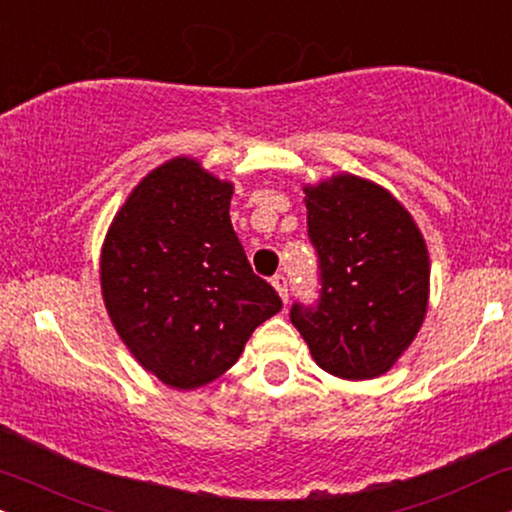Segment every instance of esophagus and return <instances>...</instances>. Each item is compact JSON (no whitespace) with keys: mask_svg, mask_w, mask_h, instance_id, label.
Returning a JSON list of instances; mask_svg holds the SVG:
<instances>
[{"mask_svg":"<svg viewBox=\"0 0 512 512\" xmlns=\"http://www.w3.org/2000/svg\"><path fill=\"white\" fill-rule=\"evenodd\" d=\"M271 283H274V288L278 290V295H281L283 302H288V276L285 274H276L274 278H271Z\"/></svg>","mask_w":512,"mask_h":512,"instance_id":"obj_1","label":"esophagus"}]
</instances>
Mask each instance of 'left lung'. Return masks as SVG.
<instances>
[{
	"instance_id": "8db88e82",
	"label": "left lung",
	"mask_w": 512,
	"mask_h": 512,
	"mask_svg": "<svg viewBox=\"0 0 512 512\" xmlns=\"http://www.w3.org/2000/svg\"><path fill=\"white\" fill-rule=\"evenodd\" d=\"M304 192L318 297L290 306L292 325L325 372L342 379L379 377L424 323V238L386 189L356 175H337Z\"/></svg>"
}]
</instances>
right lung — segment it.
Segmentation results:
<instances>
[{"label": "right lung", "mask_w": 512, "mask_h": 512, "mask_svg": "<svg viewBox=\"0 0 512 512\" xmlns=\"http://www.w3.org/2000/svg\"><path fill=\"white\" fill-rule=\"evenodd\" d=\"M229 182L192 159L149 173L102 248V297L145 370L196 388L229 370L281 297L252 271L229 217Z\"/></svg>", "instance_id": "1"}]
</instances>
